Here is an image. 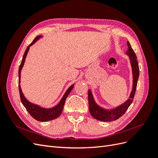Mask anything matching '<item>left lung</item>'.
<instances>
[{"label":"left lung","instance_id":"left-lung-1","mask_svg":"<svg viewBox=\"0 0 158 158\" xmlns=\"http://www.w3.org/2000/svg\"><path fill=\"white\" fill-rule=\"evenodd\" d=\"M127 45L128 49L126 52V54L128 55L129 59L131 61V64L132 71V77H133V84L132 89L129 98L123 104L119 106L118 107L113 109L107 110L99 107L98 105L95 103L93 95L90 89H88V103H89V111L92 116L97 120L109 122L115 121L118 118H120L123 114H125L127 110L132 103L134 96H135V92L136 89V85L138 77H139V67H138V63L137 61V57L135 51H133L131 46L130 43L127 41Z\"/></svg>","mask_w":158,"mask_h":158}]
</instances>
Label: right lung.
Listing matches in <instances>:
<instances>
[{"instance_id":"right-lung-1","label":"right lung","mask_w":158,"mask_h":158,"mask_svg":"<svg viewBox=\"0 0 158 158\" xmlns=\"http://www.w3.org/2000/svg\"><path fill=\"white\" fill-rule=\"evenodd\" d=\"M41 37H42L41 35H38L37 36L34 40H33L31 44H30L28 47H27V49L23 54L22 60L21 62V64L20 65V67H19V70H18V77H19V92H20V99L22 104L23 105V106L25 107L27 112L30 114V115L33 118H35V120L38 121H41V122H46V121H49L53 120V119L59 117L60 114L63 111V109L64 107V105L66 101V99L67 98L69 94L70 93L72 89H73L74 84L71 85L70 86L69 88V89L66 91V92L64 93V95L60 99V102L58 103V105H56V106L52 107V108H49V109H46L41 107L40 106H37L36 104L32 103L28 101V100L25 98L24 95L23 94L22 91L20 87V77H21V70L23 68V64H24L26 56L27 55V52L29 51L30 47L35 44V43L38 40H40Z\"/></svg>"}]
</instances>
